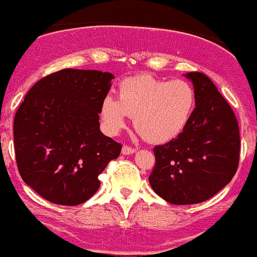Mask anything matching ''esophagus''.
I'll list each match as a JSON object with an SVG mask.
<instances>
[{
  "label": "esophagus",
  "instance_id": "esophagus-1",
  "mask_svg": "<svg viewBox=\"0 0 257 257\" xmlns=\"http://www.w3.org/2000/svg\"><path fill=\"white\" fill-rule=\"evenodd\" d=\"M135 152H136V149L133 148V147H128V145H123V148H122V154H124V156L134 154Z\"/></svg>",
  "mask_w": 257,
  "mask_h": 257
}]
</instances>
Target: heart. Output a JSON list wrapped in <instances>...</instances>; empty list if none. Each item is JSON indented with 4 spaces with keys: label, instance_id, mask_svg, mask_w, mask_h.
<instances>
[{
    "label": "heart",
    "instance_id": "obj_1",
    "mask_svg": "<svg viewBox=\"0 0 257 257\" xmlns=\"http://www.w3.org/2000/svg\"><path fill=\"white\" fill-rule=\"evenodd\" d=\"M194 106L196 91L188 81L139 74L119 83L118 99L112 95L104 97L100 112L112 134L123 128L130 115L144 139L165 143L185 128Z\"/></svg>",
    "mask_w": 257,
    "mask_h": 257
}]
</instances>
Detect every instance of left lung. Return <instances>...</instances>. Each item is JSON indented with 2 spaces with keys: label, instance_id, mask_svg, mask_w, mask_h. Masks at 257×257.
Listing matches in <instances>:
<instances>
[{
  "label": "left lung",
  "instance_id": "obj_1",
  "mask_svg": "<svg viewBox=\"0 0 257 257\" xmlns=\"http://www.w3.org/2000/svg\"><path fill=\"white\" fill-rule=\"evenodd\" d=\"M194 86L196 108L178 138L154 147L149 175L154 192L172 205H194L230 183L239 163V127L233 109L206 74H185Z\"/></svg>",
  "mask_w": 257,
  "mask_h": 257
}]
</instances>
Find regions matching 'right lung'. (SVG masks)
<instances>
[{
  "label": "right lung",
  "mask_w": 257,
  "mask_h": 257,
  "mask_svg": "<svg viewBox=\"0 0 257 257\" xmlns=\"http://www.w3.org/2000/svg\"><path fill=\"white\" fill-rule=\"evenodd\" d=\"M112 73L61 69L41 78L14 118L19 174L49 202L77 206L100 187L97 176L122 145L99 128Z\"/></svg>",
  "instance_id": "obj_1"
}]
</instances>
